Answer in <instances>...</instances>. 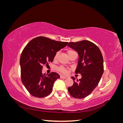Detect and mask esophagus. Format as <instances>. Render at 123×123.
Listing matches in <instances>:
<instances>
[{"instance_id": "34e87169", "label": "esophagus", "mask_w": 123, "mask_h": 123, "mask_svg": "<svg viewBox=\"0 0 123 123\" xmlns=\"http://www.w3.org/2000/svg\"><path fill=\"white\" fill-rule=\"evenodd\" d=\"M60 78L61 79H67V77L66 76H62V75H61L60 76Z\"/></svg>"}]
</instances>
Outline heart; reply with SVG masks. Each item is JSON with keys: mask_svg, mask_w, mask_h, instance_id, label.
Segmentation results:
<instances>
[{"mask_svg": "<svg viewBox=\"0 0 123 123\" xmlns=\"http://www.w3.org/2000/svg\"><path fill=\"white\" fill-rule=\"evenodd\" d=\"M75 53H76V52L75 51L72 50V49H69L67 51V55L69 56V57H70V56H71L73 54ZM58 55H59V52H57L55 54V55L54 56V58H53L54 61L57 60V59L58 57ZM57 70L59 72H60L61 73H62V74H67L68 72L66 68L62 67H60L58 68Z\"/></svg>", "mask_w": 123, "mask_h": 123, "instance_id": "b5f03b06", "label": "heart"}]
</instances>
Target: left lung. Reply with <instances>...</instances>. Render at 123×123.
I'll use <instances>...</instances> for the list:
<instances>
[{
	"label": "left lung",
	"mask_w": 123,
	"mask_h": 123,
	"mask_svg": "<svg viewBox=\"0 0 123 123\" xmlns=\"http://www.w3.org/2000/svg\"><path fill=\"white\" fill-rule=\"evenodd\" d=\"M68 46L77 52L79 55L76 74H80L81 78L75 81L68 88L72 97L83 98L87 97L98 85L104 73V62L102 54L95 44L88 40L76 43L70 42Z\"/></svg>",
	"instance_id": "8db88e82"
}]
</instances>
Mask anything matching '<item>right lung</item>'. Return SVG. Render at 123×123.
I'll use <instances>...</instances> for the list:
<instances>
[{"mask_svg": "<svg viewBox=\"0 0 123 123\" xmlns=\"http://www.w3.org/2000/svg\"><path fill=\"white\" fill-rule=\"evenodd\" d=\"M68 43L39 36L25 46L20 58L21 80L32 96L42 98L51 93L55 81L60 76L55 72L43 74V67L53 62L55 54Z\"/></svg>", "mask_w": 123, "mask_h": 123, "instance_id": "obj_1", "label": "right lung"}]
</instances>
